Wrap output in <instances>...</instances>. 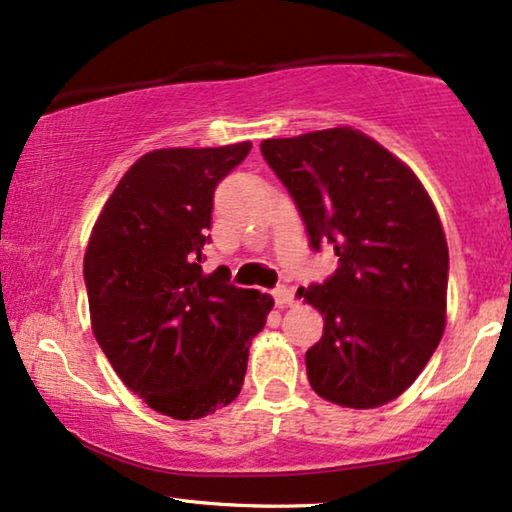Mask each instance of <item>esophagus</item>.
<instances>
[{
  "mask_svg": "<svg viewBox=\"0 0 512 512\" xmlns=\"http://www.w3.org/2000/svg\"><path fill=\"white\" fill-rule=\"evenodd\" d=\"M274 299H276L278 309H285V306H290L292 302H295V292H292L290 288H285V285H278V288L274 290Z\"/></svg>",
  "mask_w": 512,
  "mask_h": 512,
  "instance_id": "esophagus-1",
  "label": "esophagus"
}]
</instances>
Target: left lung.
Wrapping results in <instances>:
<instances>
[{
	"instance_id": "obj_1",
	"label": "left lung",
	"mask_w": 512,
	"mask_h": 512,
	"mask_svg": "<svg viewBox=\"0 0 512 512\" xmlns=\"http://www.w3.org/2000/svg\"><path fill=\"white\" fill-rule=\"evenodd\" d=\"M313 250L330 243L339 267L299 288L323 313L306 351L320 398L370 410L419 377L445 332L449 252L440 217L403 161L349 126L262 142Z\"/></svg>"
}]
</instances>
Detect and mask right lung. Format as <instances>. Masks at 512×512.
Returning <instances> with one entry per match:
<instances>
[{
	"instance_id": "right-lung-1",
	"label": "right lung",
	"mask_w": 512,
	"mask_h": 512,
	"mask_svg": "<svg viewBox=\"0 0 512 512\" xmlns=\"http://www.w3.org/2000/svg\"><path fill=\"white\" fill-rule=\"evenodd\" d=\"M173 147L140 156L109 196L84 255L93 335L152 410L187 421L241 393L271 295L206 274L215 187L250 152Z\"/></svg>"
}]
</instances>
